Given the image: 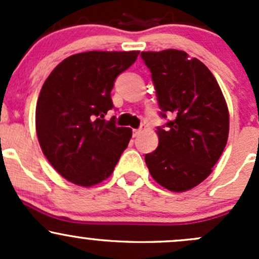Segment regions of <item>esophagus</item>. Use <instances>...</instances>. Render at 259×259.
<instances>
[{"label": "esophagus", "instance_id": "obj_1", "mask_svg": "<svg viewBox=\"0 0 259 259\" xmlns=\"http://www.w3.org/2000/svg\"><path fill=\"white\" fill-rule=\"evenodd\" d=\"M143 130H144V127H139V129H134L133 130V135H134V137H138V135H140L143 133Z\"/></svg>", "mask_w": 259, "mask_h": 259}]
</instances>
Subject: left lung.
Listing matches in <instances>:
<instances>
[{"label": "left lung", "instance_id": "left-lung-1", "mask_svg": "<svg viewBox=\"0 0 259 259\" xmlns=\"http://www.w3.org/2000/svg\"><path fill=\"white\" fill-rule=\"evenodd\" d=\"M151 72L160 116L171 115L156 134L159 145L145 155L151 177L171 192L197 187L221 158L229 133V113L207 66L179 50L143 51Z\"/></svg>", "mask_w": 259, "mask_h": 259}]
</instances>
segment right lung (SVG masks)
Wrapping results in <instances>:
<instances>
[{
  "mask_svg": "<svg viewBox=\"0 0 259 259\" xmlns=\"http://www.w3.org/2000/svg\"><path fill=\"white\" fill-rule=\"evenodd\" d=\"M139 51H89L60 62L44 82L36 105V133L55 170L81 187L111 176L132 138L130 127L105 115L114 108V81Z\"/></svg>",
  "mask_w": 259,
  "mask_h": 259,
  "instance_id": "1",
  "label": "right lung"
}]
</instances>
